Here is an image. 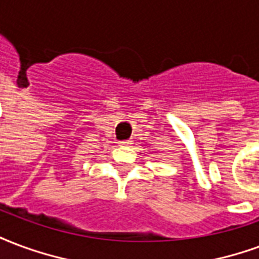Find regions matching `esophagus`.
Instances as JSON below:
<instances>
[{"instance_id":"obj_1","label":"esophagus","mask_w":259,"mask_h":259,"mask_svg":"<svg viewBox=\"0 0 259 259\" xmlns=\"http://www.w3.org/2000/svg\"><path fill=\"white\" fill-rule=\"evenodd\" d=\"M132 144V140H123V141H119L120 147H129Z\"/></svg>"}]
</instances>
